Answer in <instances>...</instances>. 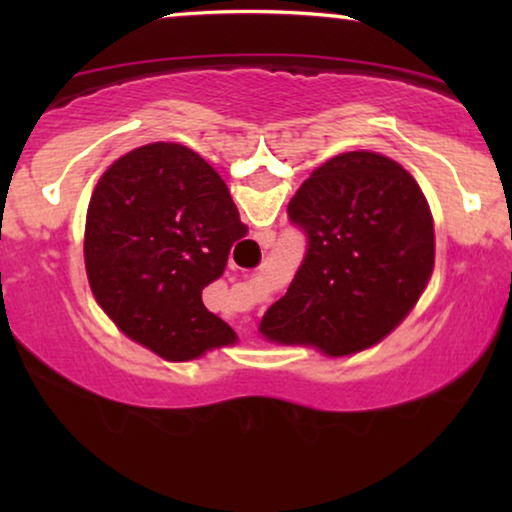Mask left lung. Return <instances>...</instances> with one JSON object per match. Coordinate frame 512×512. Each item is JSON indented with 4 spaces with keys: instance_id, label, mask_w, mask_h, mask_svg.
I'll use <instances>...</instances> for the list:
<instances>
[{
    "instance_id": "left-lung-1",
    "label": "left lung",
    "mask_w": 512,
    "mask_h": 512,
    "mask_svg": "<svg viewBox=\"0 0 512 512\" xmlns=\"http://www.w3.org/2000/svg\"><path fill=\"white\" fill-rule=\"evenodd\" d=\"M286 212L307 251L265 312V338L328 356L387 338L422 296L436 256L429 202L412 174L380 153H340L303 181Z\"/></svg>"
}]
</instances>
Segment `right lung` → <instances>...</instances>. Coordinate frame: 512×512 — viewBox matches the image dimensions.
I'll return each instance as SVG.
<instances>
[{
    "label": "right lung",
    "mask_w": 512,
    "mask_h": 512,
    "mask_svg": "<svg viewBox=\"0 0 512 512\" xmlns=\"http://www.w3.org/2000/svg\"><path fill=\"white\" fill-rule=\"evenodd\" d=\"M226 181L198 153L156 142L125 153L97 181L86 216V272L114 324L167 361L233 345L202 303L247 235Z\"/></svg>",
    "instance_id": "add662e5"
}]
</instances>
